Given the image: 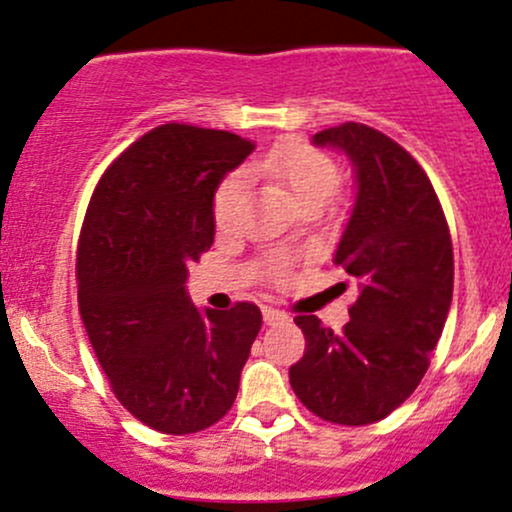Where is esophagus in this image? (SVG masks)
<instances>
[{
    "instance_id": "1",
    "label": "esophagus",
    "mask_w": 512,
    "mask_h": 512,
    "mask_svg": "<svg viewBox=\"0 0 512 512\" xmlns=\"http://www.w3.org/2000/svg\"><path fill=\"white\" fill-rule=\"evenodd\" d=\"M285 320H288V315H285V312H280L271 305L263 307V322H266V324H278V322H285Z\"/></svg>"
}]
</instances>
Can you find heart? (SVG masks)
<instances>
[{"label": "heart", "mask_w": 512, "mask_h": 512, "mask_svg": "<svg viewBox=\"0 0 512 512\" xmlns=\"http://www.w3.org/2000/svg\"><path fill=\"white\" fill-rule=\"evenodd\" d=\"M246 173L261 175L283 183L293 192L300 207H322L329 197L334 195L339 185L337 163L322 153L320 148L305 144L300 139H283L276 146L268 148L261 158H256ZM246 185L239 175H229L219 183L212 200V217L219 232H227L239 219L241 207H244Z\"/></svg>", "instance_id": "b5f03b06"}]
</instances>
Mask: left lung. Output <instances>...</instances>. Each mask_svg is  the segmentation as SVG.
Returning a JSON list of instances; mask_svg holds the SVG:
<instances>
[{
    "instance_id": "8db88e82",
    "label": "left lung",
    "mask_w": 512,
    "mask_h": 512,
    "mask_svg": "<svg viewBox=\"0 0 512 512\" xmlns=\"http://www.w3.org/2000/svg\"><path fill=\"white\" fill-rule=\"evenodd\" d=\"M312 144L337 148L354 168V210L334 263L359 298L339 334L315 315L295 317L307 344L290 386L322 420L371 425L400 408L430 366L452 305V236L427 173L386 134L346 122Z\"/></svg>"
}]
</instances>
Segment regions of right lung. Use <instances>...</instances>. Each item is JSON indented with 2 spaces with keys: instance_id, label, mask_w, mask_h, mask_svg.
I'll use <instances>...</instances> for the list:
<instances>
[{
  "instance_id": "right-lung-1",
  "label": "right lung",
  "mask_w": 512,
  "mask_h": 512,
  "mask_svg": "<svg viewBox=\"0 0 512 512\" xmlns=\"http://www.w3.org/2000/svg\"><path fill=\"white\" fill-rule=\"evenodd\" d=\"M251 151L229 131L156 126L107 168L87 207L80 317L119 403L151 430L200 432L234 405L261 310H197L185 280L214 241V192Z\"/></svg>"
}]
</instances>
